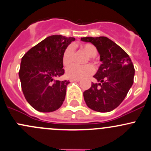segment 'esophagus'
Instances as JSON below:
<instances>
[{"instance_id":"esophagus-1","label":"esophagus","mask_w":151,"mask_h":151,"mask_svg":"<svg viewBox=\"0 0 151 151\" xmlns=\"http://www.w3.org/2000/svg\"><path fill=\"white\" fill-rule=\"evenodd\" d=\"M80 79H71L70 80V82H80Z\"/></svg>"}]
</instances>
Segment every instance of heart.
Wrapping results in <instances>:
<instances>
[{"label": "heart", "mask_w": 151, "mask_h": 151, "mask_svg": "<svg viewBox=\"0 0 151 151\" xmlns=\"http://www.w3.org/2000/svg\"><path fill=\"white\" fill-rule=\"evenodd\" d=\"M81 48L90 56V61H93V57L97 55L96 47L92 44H84L81 45ZM74 47L71 45L68 46L64 50L63 54L62 61L65 66L71 65L74 61ZM94 67L92 65H85V66H79L77 64H72L66 69V73L68 77L71 79H82L88 77L94 73Z\"/></svg>", "instance_id": "1"}]
</instances>
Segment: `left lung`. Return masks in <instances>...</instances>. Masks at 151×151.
I'll list each match as a JSON object with an SVG mask.
<instances>
[{
    "label": "left lung",
    "mask_w": 151,
    "mask_h": 151,
    "mask_svg": "<svg viewBox=\"0 0 151 151\" xmlns=\"http://www.w3.org/2000/svg\"><path fill=\"white\" fill-rule=\"evenodd\" d=\"M96 47L102 63L93 77L97 83L83 93L87 106L98 112H109L124 101L134 82V68L129 55L106 37H81Z\"/></svg>",
    "instance_id": "8db88e82"
}]
</instances>
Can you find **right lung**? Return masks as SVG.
<instances>
[{"instance_id":"right-lung-1","label":"right lung","mask_w":151,"mask_h":151,"mask_svg":"<svg viewBox=\"0 0 151 151\" xmlns=\"http://www.w3.org/2000/svg\"><path fill=\"white\" fill-rule=\"evenodd\" d=\"M74 40L60 35L49 36L22 57L19 71L22 91L38 111H54L63 104L69 81L57 78L64 74L63 52Z\"/></svg>"}]
</instances>
